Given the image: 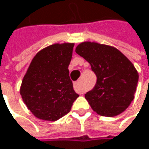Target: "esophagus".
I'll return each instance as SVG.
<instances>
[{
  "label": "esophagus",
  "mask_w": 149,
  "mask_h": 149,
  "mask_svg": "<svg viewBox=\"0 0 149 149\" xmlns=\"http://www.w3.org/2000/svg\"><path fill=\"white\" fill-rule=\"evenodd\" d=\"M74 89L79 94H84L85 92V88L83 85V83L82 81H78L77 83L74 84Z\"/></svg>",
  "instance_id": "1"
}]
</instances>
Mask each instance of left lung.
I'll list each match as a JSON object with an SVG mask.
<instances>
[{
	"label": "left lung",
	"mask_w": 149,
	"mask_h": 149,
	"mask_svg": "<svg viewBox=\"0 0 149 149\" xmlns=\"http://www.w3.org/2000/svg\"><path fill=\"white\" fill-rule=\"evenodd\" d=\"M76 53L90 64L96 76L94 88L85 94L91 108L104 117L123 113L134 99L138 73L117 48L96 42H83Z\"/></svg>",
	"instance_id": "obj_1"
}]
</instances>
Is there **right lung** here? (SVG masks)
<instances>
[{
	"label": "right lung",
	"mask_w": 149,
	"mask_h": 149,
	"mask_svg": "<svg viewBox=\"0 0 149 149\" xmlns=\"http://www.w3.org/2000/svg\"><path fill=\"white\" fill-rule=\"evenodd\" d=\"M73 47V43H64L45 47L36 54L24 77L22 99L40 119H60L71 111L79 96L68 70Z\"/></svg>",
	"instance_id": "add662e5"
}]
</instances>
